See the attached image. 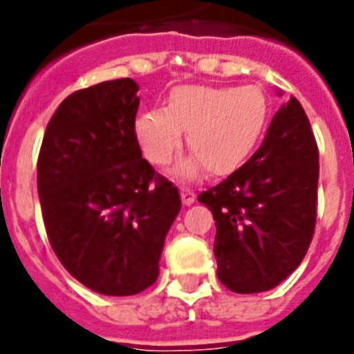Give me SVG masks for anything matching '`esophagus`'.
Returning <instances> with one entry per match:
<instances>
[{
    "mask_svg": "<svg viewBox=\"0 0 354 354\" xmlns=\"http://www.w3.org/2000/svg\"><path fill=\"white\" fill-rule=\"evenodd\" d=\"M180 195H182V202L185 204V206H191L196 198L195 193H193V189H189V187L180 189Z\"/></svg>",
    "mask_w": 354,
    "mask_h": 354,
    "instance_id": "esophagus-1",
    "label": "esophagus"
}]
</instances>
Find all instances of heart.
Instances as JSON below:
<instances>
[{
    "instance_id": "b5f03b06",
    "label": "heart",
    "mask_w": 354,
    "mask_h": 354,
    "mask_svg": "<svg viewBox=\"0 0 354 354\" xmlns=\"http://www.w3.org/2000/svg\"><path fill=\"white\" fill-rule=\"evenodd\" d=\"M269 102L260 87L182 85L171 93L167 109H150L135 120V137L156 165H165L187 131L189 156L176 167L182 178L202 165L209 174H226L249 158L269 122Z\"/></svg>"
}]
</instances>
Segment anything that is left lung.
<instances>
[{
	"label": "left lung",
	"mask_w": 354,
	"mask_h": 354,
	"mask_svg": "<svg viewBox=\"0 0 354 354\" xmlns=\"http://www.w3.org/2000/svg\"><path fill=\"white\" fill-rule=\"evenodd\" d=\"M317 180L314 133L291 96L254 156L198 195L215 219L217 277L228 290H273L299 267L314 236Z\"/></svg>",
	"instance_id": "obj_1"
}]
</instances>
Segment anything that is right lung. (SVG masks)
Listing matches in <instances>:
<instances>
[{
  "instance_id": "obj_1",
  "label": "right lung",
  "mask_w": 354,
  "mask_h": 354,
  "mask_svg": "<svg viewBox=\"0 0 354 354\" xmlns=\"http://www.w3.org/2000/svg\"><path fill=\"white\" fill-rule=\"evenodd\" d=\"M139 85L104 81L64 98L48 122L37 183L48 239L75 280L102 295L156 282L178 189L156 174L135 137Z\"/></svg>"
}]
</instances>
